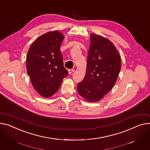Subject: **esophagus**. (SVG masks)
I'll return each mask as SVG.
<instances>
[{
    "label": "esophagus",
    "mask_w": 150,
    "mask_h": 150,
    "mask_svg": "<svg viewBox=\"0 0 150 150\" xmlns=\"http://www.w3.org/2000/svg\"><path fill=\"white\" fill-rule=\"evenodd\" d=\"M74 72V69H69V71H68L69 74H72Z\"/></svg>",
    "instance_id": "1"
}]
</instances>
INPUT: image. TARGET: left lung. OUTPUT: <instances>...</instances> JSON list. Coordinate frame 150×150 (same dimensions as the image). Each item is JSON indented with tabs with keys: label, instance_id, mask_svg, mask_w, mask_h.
<instances>
[{
	"label": "left lung",
	"instance_id": "left-lung-1",
	"mask_svg": "<svg viewBox=\"0 0 150 150\" xmlns=\"http://www.w3.org/2000/svg\"><path fill=\"white\" fill-rule=\"evenodd\" d=\"M90 41L86 75L77 84V91L86 101L95 103L115 86L121 59L116 47L107 38L92 33Z\"/></svg>",
	"mask_w": 150,
	"mask_h": 150
}]
</instances>
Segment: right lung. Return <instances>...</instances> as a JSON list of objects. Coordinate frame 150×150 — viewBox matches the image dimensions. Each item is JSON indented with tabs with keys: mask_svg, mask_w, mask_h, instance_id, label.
I'll use <instances>...</instances> for the list:
<instances>
[{
	"mask_svg": "<svg viewBox=\"0 0 150 150\" xmlns=\"http://www.w3.org/2000/svg\"><path fill=\"white\" fill-rule=\"evenodd\" d=\"M63 39L59 31H50L38 37L28 50L27 74L35 91L43 97L54 95L68 75L59 49Z\"/></svg>",
	"mask_w": 150,
	"mask_h": 150,
	"instance_id": "add662e5",
	"label": "right lung"
}]
</instances>
